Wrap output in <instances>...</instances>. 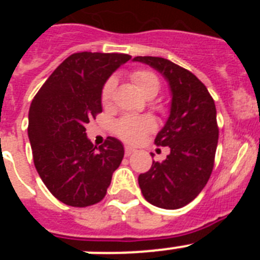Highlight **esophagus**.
<instances>
[{"label":"esophagus","instance_id":"esophagus-1","mask_svg":"<svg viewBox=\"0 0 260 260\" xmlns=\"http://www.w3.org/2000/svg\"><path fill=\"white\" fill-rule=\"evenodd\" d=\"M134 152H135V148H133V147H130V146L125 147V155L126 156H130L132 153H134Z\"/></svg>","mask_w":260,"mask_h":260}]
</instances>
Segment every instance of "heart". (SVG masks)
Wrapping results in <instances>:
<instances>
[{
    "instance_id": "1",
    "label": "heart",
    "mask_w": 260,
    "mask_h": 260,
    "mask_svg": "<svg viewBox=\"0 0 260 260\" xmlns=\"http://www.w3.org/2000/svg\"><path fill=\"white\" fill-rule=\"evenodd\" d=\"M132 79L134 82L138 91L146 98L150 93H157L160 88L158 78L153 73L147 70H137L132 74ZM116 79L109 78L104 84L102 91V102L107 107L112 102ZM155 128V121L151 117H123L116 123V133L121 139L128 143H138L148 132Z\"/></svg>"
}]
</instances>
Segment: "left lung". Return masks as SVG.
<instances>
[{"label":"left lung","instance_id":"left-lung-1","mask_svg":"<svg viewBox=\"0 0 260 260\" xmlns=\"http://www.w3.org/2000/svg\"><path fill=\"white\" fill-rule=\"evenodd\" d=\"M158 71L171 91V108L155 143L169 147L162 161H153L138 182L147 202L177 210L195 199L212 173L219 128L208 89L189 70L161 57H135ZM152 155V153H151Z\"/></svg>","mask_w":260,"mask_h":260}]
</instances>
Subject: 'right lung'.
Here are the masks:
<instances>
[{"label":"right lung","mask_w":260,"mask_h":260,"mask_svg":"<svg viewBox=\"0 0 260 260\" xmlns=\"http://www.w3.org/2000/svg\"><path fill=\"white\" fill-rule=\"evenodd\" d=\"M130 58L122 53H74L31 103L28 138L36 171L48 190L71 207L102 201L122 161L123 144L108 137L103 146L93 147L86 123L103 112V87Z\"/></svg>","instance_id":"obj_1"}]
</instances>
